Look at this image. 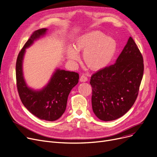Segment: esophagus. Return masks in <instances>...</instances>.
I'll return each mask as SVG.
<instances>
[{"label": "esophagus", "instance_id": "34e87169", "mask_svg": "<svg viewBox=\"0 0 157 157\" xmlns=\"http://www.w3.org/2000/svg\"><path fill=\"white\" fill-rule=\"evenodd\" d=\"M80 81L82 82H84L87 81V77L84 75H81L80 77Z\"/></svg>", "mask_w": 157, "mask_h": 157}]
</instances>
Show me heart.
<instances>
[{"mask_svg":"<svg viewBox=\"0 0 157 157\" xmlns=\"http://www.w3.org/2000/svg\"><path fill=\"white\" fill-rule=\"evenodd\" d=\"M117 50L116 40L105 33L94 31L80 36L74 43V48H67L69 61L75 63L79 60L78 52H84L83 59L86 66L93 70H100L113 60Z\"/></svg>","mask_w":157,"mask_h":157,"instance_id":"obj_1","label":"heart"}]
</instances>
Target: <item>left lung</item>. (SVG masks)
Here are the masks:
<instances>
[{
    "mask_svg": "<svg viewBox=\"0 0 157 157\" xmlns=\"http://www.w3.org/2000/svg\"><path fill=\"white\" fill-rule=\"evenodd\" d=\"M143 73V56L130 37L116 63L91 78L92 108L96 117L109 121L127 113L137 99Z\"/></svg>",
    "mask_w": 157,
    "mask_h": 157,
    "instance_id": "left-lung-1",
    "label": "left lung"
}]
</instances>
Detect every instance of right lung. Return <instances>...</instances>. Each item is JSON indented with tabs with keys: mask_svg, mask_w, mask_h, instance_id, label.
<instances>
[{
	"mask_svg": "<svg viewBox=\"0 0 157 157\" xmlns=\"http://www.w3.org/2000/svg\"><path fill=\"white\" fill-rule=\"evenodd\" d=\"M47 29L34 31L19 52L16 63V78L20 100L27 109L40 119L56 121L66 108L68 95L79 79L78 73L57 69L46 86L36 91L29 87L25 81L22 64L25 49L46 34Z\"/></svg>",
	"mask_w": 157,
	"mask_h": 157,
	"instance_id": "1",
	"label": "right lung"
}]
</instances>
